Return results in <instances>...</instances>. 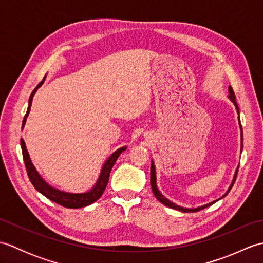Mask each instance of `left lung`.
<instances>
[{"mask_svg": "<svg viewBox=\"0 0 263 263\" xmlns=\"http://www.w3.org/2000/svg\"><path fill=\"white\" fill-rule=\"evenodd\" d=\"M228 92H230V96H228V98H230V99L232 100V102H233V104L235 105V107H236V109H237V113H238V115H239L238 106H237V104H236V97H235V93H234V91H233V88H232L231 86L228 87ZM238 120H239V116H238ZM239 126H241V139H242V147H243V131H242V125H241V123H239ZM241 152H242V149H241ZM237 172H238V167H237V170H236V172H235V175H234V178H233V182H232V184H231V186L228 187L227 192H226L224 195H222V197H221L220 199L225 198L226 195L228 194V192L231 191V189L233 187L234 183H235V181H236ZM150 183H152V189H153V192H154V194H155V197L158 199V201H160L161 203L168 206V208L176 209V210H180V211H182V212H197V211H200V210H202V209L206 208V206L211 205L212 203H215L216 201L220 200V199H218V200H216V201H212V202H210V203H206V204H204V205L198 206V208H194V209L183 208V206H180V205H177V204H175V203H173L172 201H170L168 199H166V198L164 197V195L159 192V190H158V187H157V183H156V170H155V165H154V161H153V160H152V167H150Z\"/></svg>", "mask_w": 263, "mask_h": 263, "instance_id": "1", "label": "left lung"}]
</instances>
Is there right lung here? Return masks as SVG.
<instances>
[{"label":"right lung","instance_id":"right-lung-1","mask_svg":"<svg viewBox=\"0 0 263 263\" xmlns=\"http://www.w3.org/2000/svg\"><path fill=\"white\" fill-rule=\"evenodd\" d=\"M44 80H45V78H44ZM44 80L39 83V85L35 89H33V91L30 95L29 103H28L27 113L24 117V121H22V127L25 126L27 117H28V115H29L33 95L36 93L37 89L43 85ZM20 143H21L22 157H24L27 174H28V177H29V180L33 185V187H35L38 192H41L43 195H45L47 199L65 206V208H70V209H78V208H82V206L89 205V204L93 203L95 201H97L100 197H102V194L105 191L106 186H107L110 171H111V168H113L115 161L117 160V158H119V156L126 149V147H122L120 149H117L115 153H113L109 156V158L105 161V164L102 167V171H100V175L98 177L96 184H95L90 191L85 192V193H70V192H64V191H61V190L55 189V187L49 185L48 183L44 181V178L39 175V173L36 171L35 166H33L31 163L24 139H21Z\"/></svg>","mask_w":263,"mask_h":263}]
</instances>
